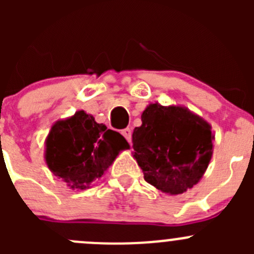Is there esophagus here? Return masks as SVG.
I'll return each instance as SVG.
<instances>
[{
    "label": "esophagus",
    "instance_id": "34e87169",
    "mask_svg": "<svg viewBox=\"0 0 254 254\" xmlns=\"http://www.w3.org/2000/svg\"><path fill=\"white\" fill-rule=\"evenodd\" d=\"M122 134H123V136L127 140V141L131 142V129H130V127H127V129L122 130Z\"/></svg>",
    "mask_w": 254,
    "mask_h": 254
}]
</instances>
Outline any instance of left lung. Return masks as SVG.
I'll return each instance as SVG.
<instances>
[{
	"label": "left lung",
	"mask_w": 254,
	"mask_h": 254,
	"mask_svg": "<svg viewBox=\"0 0 254 254\" xmlns=\"http://www.w3.org/2000/svg\"><path fill=\"white\" fill-rule=\"evenodd\" d=\"M141 122L132 132V147L145 181L170 195L193 188L211 161V125L186 107L157 102L146 107Z\"/></svg>",
	"instance_id": "1"
}]
</instances>
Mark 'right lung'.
<instances>
[{
  "mask_svg": "<svg viewBox=\"0 0 254 254\" xmlns=\"http://www.w3.org/2000/svg\"><path fill=\"white\" fill-rule=\"evenodd\" d=\"M127 148L123 135L78 111L54 123L45 139L44 158L49 170L68 188L84 190Z\"/></svg>",
  "mask_w": 254,
  "mask_h": 254,
  "instance_id": "1",
  "label": "right lung"
}]
</instances>
